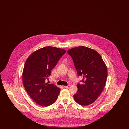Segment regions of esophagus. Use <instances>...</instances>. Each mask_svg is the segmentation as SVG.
<instances>
[{
    "label": "esophagus",
    "instance_id": "1",
    "mask_svg": "<svg viewBox=\"0 0 129 129\" xmlns=\"http://www.w3.org/2000/svg\"><path fill=\"white\" fill-rule=\"evenodd\" d=\"M70 85H68V86H64V87H65V88H69V87H70Z\"/></svg>",
    "mask_w": 129,
    "mask_h": 129
}]
</instances>
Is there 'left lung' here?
Masks as SVG:
<instances>
[{
  "label": "left lung",
  "instance_id": "8db88e82",
  "mask_svg": "<svg viewBox=\"0 0 129 129\" xmlns=\"http://www.w3.org/2000/svg\"><path fill=\"white\" fill-rule=\"evenodd\" d=\"M78 76H83L82 84L77 85L74 95L75 101L82 106L91 104L103 90L107 76V69L102 56L93 49L80 46L70 49Z\"/></svg>",
  "mask_w": 129,
  "mask_h": 129
}]
</instances>
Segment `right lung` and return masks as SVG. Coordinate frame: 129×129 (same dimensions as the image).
<instances>
[{
	"label": "right lung",
	"mask_w": 129,
	"mask_h": 129,
	"mask_svg": "<svg viewBox=\"0 0 129 129\" xmlns=\"http://www.w3.org/2000/svg\"><path fill=\"white\" fill-rule=\"evenodd\" d=\"M66 51L47 46L33 52L25 62L23 82L31 99L43 106H48L56 101L60 89L54 84L46 83L52 70Z\"/></svg>",
	"instance_id": "right-lung-1"
}]
</instances>
